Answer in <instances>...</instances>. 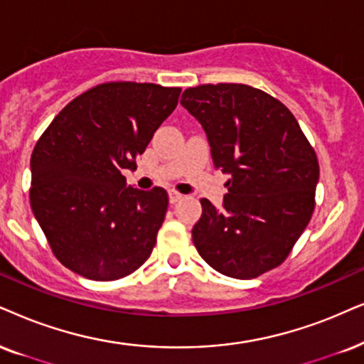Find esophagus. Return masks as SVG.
Listing matches in <instances>:
<instances>
[{"label":"esophagus","mask_w":364,"mask_h":364,"mask_svg":"<svg viewBox=\"0 0 364 364\" xmlns=\"http://www.w3.org/2000/svg\"><path fill=\"white\" fill-rule=\"evenodd\" d=\"M181 198H183L181 193H178V191H174V190L169 191V201H171V203H178V201L181 200Z\"/></svg>","instance_id":"34e87169"}]
</instances>
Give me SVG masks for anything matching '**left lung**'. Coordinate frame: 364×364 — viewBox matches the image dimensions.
Masks as SVG:
<instances>
[{"instance_id": "obj_1", "label": "left lung", "mask_w": 364, "mask_h": 364, "mask_svg": "<svg viewBox=\"0 0 364 364\" xmlns=\"http://www.w3.org/2000/svg\"><path fill=\"white\" fill-rule=\"evenodd\" d=\"M181 105L203 126L215 168L230 174L222 210L201 200L193 243L216 272L259 277L287 259L309 223L314 149L291 110L250 85L190 87Z\"/></svg>"}]
</instances>
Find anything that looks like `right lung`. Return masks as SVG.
I'll list each match as a JSON object with an SVG mask.
<instances>
[{
  "label": "right lung",
  "mask_w": 364,
  "mask_h": 364,
  "mask_svg": "<svg viewBox=\"0 0 364 364\" xmlns=\"http://www.w3.org/2000/svg\"><path fill=\"white\" fill-rule=\"evenodd\" d=\"M179 87L107 82L58 112L31 154L30 205L53 255L90 280H117L149 259L168 193L127 186Z\"/></svg>",
  "instance_id": "add662e5"
}]
</instances>
